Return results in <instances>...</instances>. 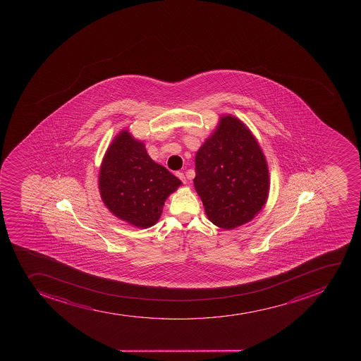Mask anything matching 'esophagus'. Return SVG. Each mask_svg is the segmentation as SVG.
I'll return each mask as SVG.
<instances>
[{
  "label": "esophagus",
  "instance_id": "1",
  "mask_svg": "<svg viewBox=\"0 0 361 361\" xmlns=\"http://www.w3.org/2000/svg\"><path fill=\"white\" fill-rule=\"evenodd\" d=\"M176 176H178V178H180V180H181L183 183H187L186 176H185V174H183V171H178V173H176Z\"/></svg>",
  "mask_w": 361,
  "mask_h": 361
}]
</instances>
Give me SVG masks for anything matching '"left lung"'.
<instances>
[{
	"label": "left lung",
	"instance_id": "1",
	"mask_svg": "<svg viewBox=\"0 0 361 361\" xmlns=\"http://www.w3.org/2000/svg\"><path fill=\"white\" fill-rule=\"evenodd\" d=\"M194 187L208 219L220 228L250 221L269 192L267 162L239 118L225 115L195 157Z\"/></svg>",
	"mask_w": 361,
	"mask_h": 361
}]
</instances>
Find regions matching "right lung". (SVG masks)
Returning a JSON list of instances; mask_svg holds the SVG:
<instances>
[{"instance_id":"right-lung-1","label":"right lung","mask_w":361,"mask_h":361,"mask_svg":"<svg viewBox=\"0 0 361 361\" xmlns=\"http://www.w3.org/2000/svg\"><path fill=\"white\" fill-rule=\"evenodd\" d=\"M181 186L167 168L147 154L145 145L122 130L104 154L99 175L101 199L109 211L139 228L157 224L164 201Z\"/></svg>"}]
</instances>
